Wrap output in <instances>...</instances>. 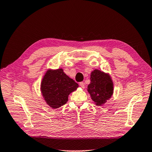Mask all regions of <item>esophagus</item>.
Returning a JSON list of instances; mask_svg holds the SVG:
<instances>
[{
    "instance_id": "34e87169",
    "label": "esophagus",
    "mask_w": 152,
    "mask_h": 152,
    "mask_svg": "<svg viewBox=\"0 0 152 152\" xmlns=\"http://www.w3.org/2000/svg\"><path fill=\"white\" fill-rule=\"evenodd\" d=\"M79 85H80V86L81 88H84V87H85V85H84V83L83 82H80V84H79Z\"/></svg>"
}]
</instances>
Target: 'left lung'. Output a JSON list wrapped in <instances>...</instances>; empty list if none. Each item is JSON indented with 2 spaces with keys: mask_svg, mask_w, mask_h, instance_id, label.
Wrapping results in <instances>:
<instances>
[{
  "mask_svg": "<svg viewBox=\"0 0 152 152\" xmlns=\"http://www.w3.org/2000/svg\"><path fill=\"white\" fill-rule=\"evenodd\" d=\"M90 80L88 91L96 105H102L111 98L113 92L112 80L108 74L99 70H94L91 72Z\"/></svg>",
  "mask_w": 152,
  "mask_h": 152,
  "instance_id": "1",
  "label": "left lung"
}]
</instances>
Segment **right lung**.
Wrapping results in <instances>:
<instances>
[{
  "mask_svg": "<svg viewBox=\"0 0 152 152\" xmlns=\"http://www.w3.org/2000/svg\"><path fill=\"white\" fill-rule=\"evenodd\" d=\"M78 84L70 78L62 69L47 71L41 82V90L47 103L57 109L68 102V96L76 90Z\"/></svg>",
  "mask_w": 152,
  "mask_h": 152,
  "instance_id": "obj_1",
  "label": "right lung"
}]
</instances>
